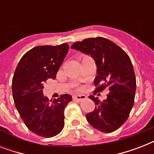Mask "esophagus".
<instances>
[{
    "mask_svg": "<svg viewBox=\"0 0 154 154\" xmlns=\"http://www.w3.org/2000/svg\"><path fill=\"white\" fill-rule=\"evenodd\" d=\"M87 97L85 96V95H74V96L72 97V98L74 99V100H77V101H83V100H85V99H86Z\"/></svg>",
    "mask_w": 154,
    "mask_h": 154,
    "instance_id": "1",
    "label": "esophagus"
}]
</instances>
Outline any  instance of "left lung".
Returning <instances> with one entry per match:
<instances>
[{"label":"left lung","mask_w":154,"mask_h":154,"mask_svg":"<svg viewBox=\"0 0 154 154\" xmlns=\"http://www.w3.org/2000/svg\"><path fill=\"white\" fill-rule=\"evenodd\" d=\"M71 49L90 55L97 65L94 94L109 90L107 98L101 101L89 96L95 103V109L85 115L87 121L95 129L112 133L126 122L136 92V77L130 58L117 45L105 37L87 38L77 42Z\"/></svg>","instance_id":"8db88e82"}]
</instances>
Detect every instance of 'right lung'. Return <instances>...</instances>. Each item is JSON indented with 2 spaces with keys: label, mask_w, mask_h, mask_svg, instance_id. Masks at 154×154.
Listing matches in <instances>:
<instances>
[{
  "label": "right lung",
  "mask_w": 154,
  "mask_h": 154,
  "mask_svg": "<svg viewBox=\"0 0 154 154\" xmlns=\"http://www.w3.org/2000/svg\"><path fill=\"white\" fill-rule=\"evenodd\" d=\"M68 51L66 43L37 46L23 56L16 68L12 82L16 108L28 129L38 136L54 137L65 125L64 111L71 95L63 94L51 103L42 90L47 80L56 78Z\"/></svg>",
  "instance_id": "right-lung-1"
}]
</instances>
